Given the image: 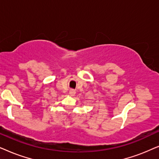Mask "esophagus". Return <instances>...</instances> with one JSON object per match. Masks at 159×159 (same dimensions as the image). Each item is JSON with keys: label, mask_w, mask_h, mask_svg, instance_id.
<instances>
[{"label": "esophagus", "mask_w": 159, "mask_h": 159, "mask_svg": "<svg viewBox=\"0 0 159 159\" xmlns=\"http://www.w3.org/2000/svg\"><path fill=\"white\" fill-rule=\"evenodd\" d=\"M69 94H70L71 96H74V95H75V91L74 89H70V92H69Z\"/></svg>", "instance_id": "obj_1"}]
</instances>
